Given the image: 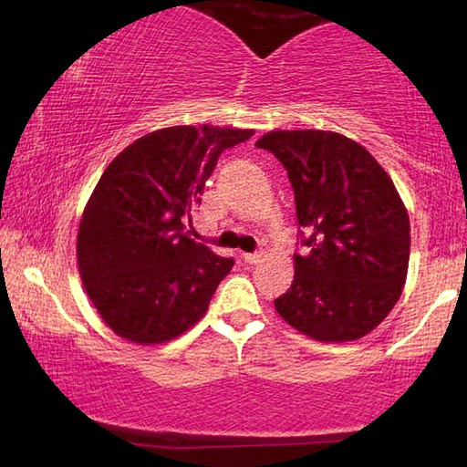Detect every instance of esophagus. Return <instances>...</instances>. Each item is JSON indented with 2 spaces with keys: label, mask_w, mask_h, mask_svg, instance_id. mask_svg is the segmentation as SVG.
<instances>
[{
  "label": "esophagus",
  "mask_w": 467,
  "mask_h": 467,
  "mask_svg": "<svg viewBox=\"0 0 467 467\" xmlns=\"http://www.w3.org/2000/svg\"><path fill=\"white\" fill-rule=\"evenodd\" d=\"M260 258H263V252H244V260H246L248 265L260 263Z\"/></svg>",
  "instance_id": "obj_1"
}]
</instances>
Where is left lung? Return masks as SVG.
Masks as SVG:
<instances>
[{
	"label": "left lung",
	"mask_w": 467,
	"mask_h": 467,
	"mask_svg": "<svg viewBox=\"0 0 467 467\" xmlns=\"http://www.w3.org/2000/svg\"><path fill=\"white\" fill-rule=\"evenodd\" d=\"M256 147L287 170L304 246L276 312L320 342L365 337L406 283L410 221L394 182L363 145L332 130H273Z\"/></svg>",
	"instance_id": "left-lung-1"
}]
</instances>
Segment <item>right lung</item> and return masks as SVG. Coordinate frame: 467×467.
<instances>
[{
  "instance_id": "obj_1",
  "label": "right lung",
  "mask_w": 467,
  "mask_h": 467,
  "mask_svg": "<svg viewBox=\"0 0 467 467\" xmlns=\"http://www.w3.org/2000/svg\"><path fill=\"white\" fill-rule=\"evenodd\" d=\"M252 135L209 125L160 129L104 170L79 221L78 266L114 334L160 345L207 312L234 258L213 254L184 227L219 155Z\"/></svg>"
}]
</instances>
